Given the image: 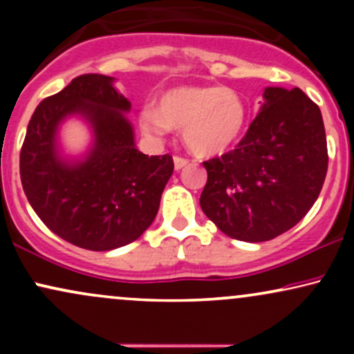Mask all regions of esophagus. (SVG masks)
Here are the masks:
<instances>
[{"instance_id": "34e87169", "label": "esophagus", "mask_w": 354, "mask_h": 354, "mask_svg": "<svg viewBox=\"0 0 354 354\" xmlns=\"http://www.w3.org/2000/svg\"><path fill=\"white\" fill-rule=\"evenodd\" d=\"M173 163H174V169H176V171H180V169H183V168H185V166L189 165V161L186 160V158L174 156L173 158Z\"/></svg>"}]
</instances>
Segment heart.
Instances as JSON below:
<instances>
[{
	"mask_svg": "<svg viewBox=\"0 0 354 354\" xmlns=\"http://www.w3.org/2000/svg\"><path fill=\"white\" fill-rule=\"evenodd\" d=\"M140 128L154 140L183 129V140L193 153L203 156L225 153L245 129L246 104L226 86L185 84L165 91L160 108L145 104L140 109Z\"/></svg>",
	"mask_w": 354,
	"mask_h": 354,
	"instance_id": "b5f03b06",
	"label": "heart"
}]
</instances>
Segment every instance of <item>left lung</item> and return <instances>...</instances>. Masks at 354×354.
I'll list each match as a JSON object with an SVG mask.
<instances>
[{"label":"left lung","instance_id":"8db88e82","mask_svg":"<svg viewBox=\"0 0 354 354\" xmlns=\"http://www.w3.org/2000/svg\"><path fill=\"white\" fill-rule=\"evenodd\" d=\"M203 213L230 238L270 241L318 200L328 169L319 108L299 88L268 86L236 149L205 163Z\"/></svg>","mask_w":354,"mask_h":354}]
</instances>
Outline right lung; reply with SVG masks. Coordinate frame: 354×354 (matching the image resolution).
Instances as JSON below:
<instances>
[{
  "mask_svg": "<svg viewBox=\"0 0 354 354\" xmlns=\"http://www.w3.org/2000/svg\"><path fill=\"white\" fill-rule=\"evenodd\" d=\"M104 75L78 76L43 100L28 124L19 156L24 194L39 219L59 238L91 251H111L138 239L156 216L173 174V158L136 148L126 115L131 103ZM76 117L90 145L68 153L60 128Z\"/></svg>",
  "mask_w": 354,
  "mask_h": 354,
  "instance_id": "add662e5",
  "label": "right lung"
}]
</instances>
